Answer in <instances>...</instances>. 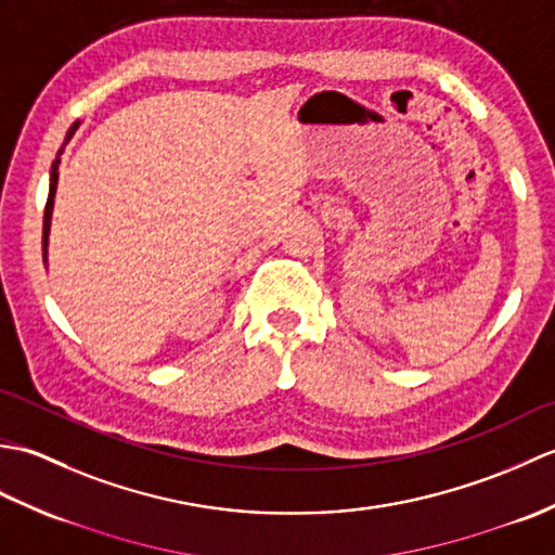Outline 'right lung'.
Returning a JSON list of instances; mask_svg holds the SVG:
<instances>
[{
    "label": "right lung",
    "instance_id": "add662e5",
    "mask_svg": "<svg viewBox=\"0 0 555 555\" xmlns=\"http://www.w3.org/2000/svg\"><path fill=\"white\" fill-rule=\"evenodd\" d=\"M80 121H76L74 126L68 128V133L64 138V145L59 147L56 159L52 162V171H50V195H47V205H44V221H42V262L47 264V245H50V227H52V209H54V195H56V183H59V164H62V155L64 147L68 145V140L74 138V133L78 131Z\"/></svg>",
    "mask_w": 555,
    "mask_h": 555
}]
</instances>
